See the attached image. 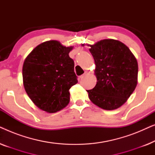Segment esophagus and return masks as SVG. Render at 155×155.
<instances>
[{
	"mask_svg": "<svg viewBox=\"0 0 155 155\" xmlns=\"http://www.w3.org/2000/svg\"><path fill=\"white\" fill-rule=\"evenodd\" d=\"M89 73H90V72H89V71H85V72H84V73L83 74V75L80 76V78H83L84 77V76L87 75H88Z\"/></svg>",
	"mask_w": 155,
	"mask_h": 155,
	"instance_id": "esophagus-1",
	"label": "esophagus"
}]
</instances>
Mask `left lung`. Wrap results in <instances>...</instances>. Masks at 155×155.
Wrapping results in <instances>:
<instances>
[{
  "mask_svg": "<svg viewBox=\"0 0 155 155\" xmlns=\"http://www.w3.org/2000/svg\"><path fill=\"white\" fill-rule=\"evenodd\" d=\"M88 46L94 60L97 78L94 87L87 90L89 98L104 110L118 109L126 102L137 86V59L118 40L103 39Z\"/></svg>",
  "mask_w": 155,
  "mask_h": 155,
  "instance_id": "8db88e82",
  "label": "left lung"
}]
</instances>
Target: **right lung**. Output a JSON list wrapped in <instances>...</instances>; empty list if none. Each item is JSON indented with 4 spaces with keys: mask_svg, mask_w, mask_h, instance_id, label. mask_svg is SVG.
Segmentation results:
<instances>
[{
    "mask_svg": "<svg viewBox=\"0 0 155 155\" xmlns=\"http://www.w3.org/2000/svg\"><path fill=\"white\" fill-rule=\"evenodd\" d=\"M73 48L50 40L36 46L25 58L23 85L32 102L42 111L56 113L69 104L70 89L78 83L74 61L69 56Z\"/></svg>",
    "mask_w": 155,
    "mask_h": 155,
    "instance_id": "add662e5",
    "label": "right lung"
}]
</instances>
